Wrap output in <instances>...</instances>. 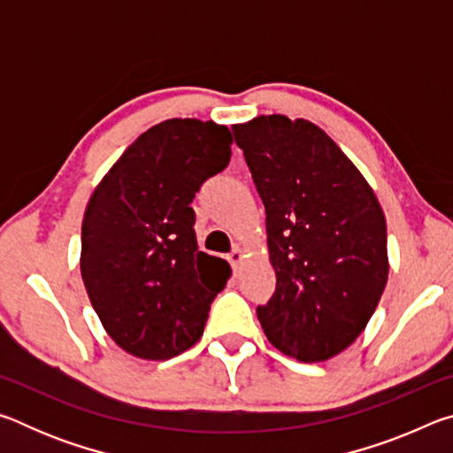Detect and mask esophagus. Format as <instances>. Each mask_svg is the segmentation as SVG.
I'll use <instances>...</instances> for the list:
<instances>
[{"instance_id": "34e87169", "label": "esophagus", "mask_w": 453, "mask_h": 453, "mask_svg": "<svg viewBox=\"0 0 453 453\" xmlns=\"http://www.w3.org/2000/svg\"><path fill=\"white\" fill-rule=\"evenodd\" d=\"M243 257H245V254H243V250H242V248H234V250H232V254L227 256V262L232 264L234 272L240 270V265H242V262H243Z\"/></svg>"}]
</instances>
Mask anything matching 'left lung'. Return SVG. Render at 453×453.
Listing matches in <instances>:
<instances>
[{
  "label": "left lung",
  "mask_w": 453,
  "mask_h": 453,
  "mask_svg": "<svg viewBox=\"0 0 453 453\" xmlns=\"http://www.w3.org/2000/svg\"><path fill=\"white\" fill-rule=\"evenodd\" d=\"M265 205L275 294L257 319L272 346L326 362L364 332L388 283L386 216L324 129L280 113L232 126Z\"/></svg>",
  "instance_id": "1"
}]
</instances>
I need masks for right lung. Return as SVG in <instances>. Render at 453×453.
I'll return each instance as SVG.
<instances>
[{"label": "right lung", "instance_id": "add662e5", "mask_svg": "<svg viewBox=\"0 0 453 453\" xmlns=\"http://www.w3.org/2000/svg\"><path fill=\"white\" fill-rule=\"evenodd\" d=\"M227 126L173 118L143 132L91 194L81 221V280L107 335L164 362L203 334L232 267L197 250L196 191L232 156ZM212 278H209V273Z\"/></svg>", "mask_w": 453, "mask_h": 453}]
</instances>
